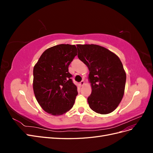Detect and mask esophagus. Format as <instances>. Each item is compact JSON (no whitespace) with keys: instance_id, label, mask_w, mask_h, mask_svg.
<instances>
[{"instance_id":"esophagus-1","label":"esophagus","mask_w":153,"mask_h":153,"mask_svg":"<svg viewBox=\"0 0 153 153\" xmlns=\"http://www.w3.org/2000/svg\"><path fill=\"white\" fill-rule=\"evenodd\" d=\"M84 84H85L84 81V80H82V81L80 82V86H83V85H84Z\"/></svg>"}]
</instances>
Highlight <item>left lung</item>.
I'll return each instance as SVG.
<instances>
[{
    "label": "left lung",
    "instance_id": "8db88e82",
    "mask_svg": "<svg viewBox=\"0 0 153 153\" xmlns=\"http://www.w3.org/2000/svg\"><path fill=\"white\" fill-rule=\"evenodd\" d=\"M78 57L89 70L92 92L87 98L89 107L95 112H112L121 102L126 75L116 55L97 45H77Z\"/></svg>",
    "mask_w": 153,
    "mask_h": 153
}]
</instances>
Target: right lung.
I'll return each instance as SVG.
<instances>
[{
    "label": "right lung",
    "mask_w": 153,
    "mask_h": 153,
    "mask_svg": "<svg viewBox=\"0 0 153 153\" xmlns=\"http://www.w3.org/2000/svg\"><path fill=\"white\" fill-rule=\"evenodd\" d=\"M77 55L75 45L61 44L46 50L33 69V90L38 103L53 115L67 112L75 103L77 87L68 67Z\"/></svg>",
    "instance_id": "1"
}]
</instances>
